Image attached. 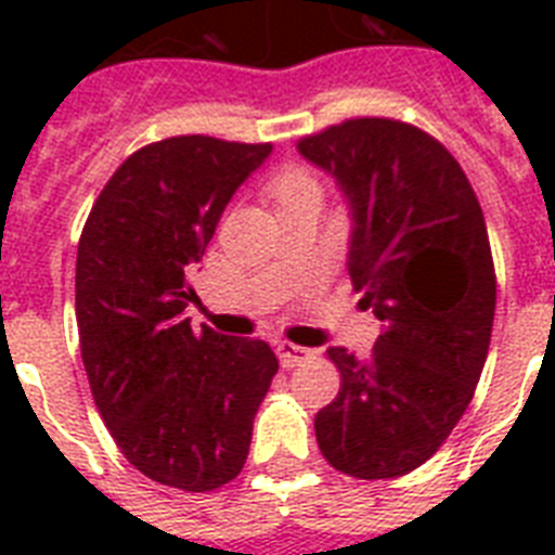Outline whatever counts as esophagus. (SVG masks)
Instances as JSON below:
<instances>
[{"instance_id":"1","label":"esophagus","mask_w":555,"mask_h":555,"mask_svg":"<svg viewBox=\"0 0 555 555\" xmlns=\"http://www.w3.org/2000/svg\"><path fill=\"white\" fill-rule=\"evenodd\" d=\"M276 354L279 360H282V365L285 369H294V365H302L311 360V351L302 346H294V343H287V339H282V343H276Z\"/></svg>"}]
</instances>
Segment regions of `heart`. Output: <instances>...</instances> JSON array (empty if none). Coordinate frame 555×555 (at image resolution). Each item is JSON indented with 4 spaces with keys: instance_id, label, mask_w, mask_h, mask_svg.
Segmentation results:
<instances>
[{
    "instance_id": "obj_1",
    "label": "heart",
    "mask_w": 555,
    "mask_h": 555,
    "mask_svg": "<svg viewBox=\"0 0 555 555\" xmlns=\"http://www.w3.org/2000/svg\"><path fill=\"white\" fill-rule=\"evenodd\" d=\"M268 195L276 201V207L299 198H320L322 181L311 167H305V164H291V167L279 169L276 176L270 178Z\"/></svg>"
}]
</instances>
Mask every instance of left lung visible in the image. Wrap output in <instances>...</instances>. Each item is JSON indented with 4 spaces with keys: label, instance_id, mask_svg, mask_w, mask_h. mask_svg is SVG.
<instances>
[{
    "label": "left lung",
    "instance_id": "obj_1",
    "mask_svg": "<svg viewBox=\"0 0 555 555\" xmlns=\"http://www.w3.org/2000/svg\"><path fill=\"white\" fill-rule=\"evenodd\" d=\"M296 146L351 201L348 273L383 322L365 360L328 348L343 383L317 412V443L351 478H400L443 447L487 363L495 264L481 204L452 152L405 120L348 117Z\"/></svg>",
    "mask_w": 555,
    "mask_h": 555
}]
</instances>
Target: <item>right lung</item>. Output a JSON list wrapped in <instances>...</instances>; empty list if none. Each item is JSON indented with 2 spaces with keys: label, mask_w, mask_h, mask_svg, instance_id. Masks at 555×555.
<instances>
[{
  "label": "right lung",
  "mask_w": 555,
  "mask_h": 555,
  "mask_svg": "<svg viewBox=\"0 0 555 555\" xmlns=\"http://www.w3.org/2000/svg\"><path fill=\"white\" fill-rule=\"evenodd\" d=\"M273 143L178 134L132 152L77 244V328L91 397L129 464L212 492L242 473L279 360L261 339L192 331L190 285L227 201Z\"/></svg>",
  "instance_id": "obj_1"
}]
</instances>
